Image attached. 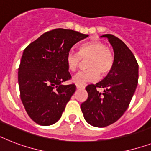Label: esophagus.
<instances>
[{"instance_id":"34e87169","label":"esophagus","mask_w":151,"mask_h":151,"mask_svg":"<svg viewBox=\"0 0 151 151\" xmlns=\"http://www.w3.org/2000/svg\"><path fill=\"white\" fill-rule=\"evenodd\" d=\"M76 87H77V88H78V89H82V88H85V86H84V85H76Z\"/></svg>"}]
</instances>
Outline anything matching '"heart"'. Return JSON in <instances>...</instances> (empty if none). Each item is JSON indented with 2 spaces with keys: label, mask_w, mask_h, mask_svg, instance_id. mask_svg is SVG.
<instances>
[{
  "label": "heart",
  "mask_w": 151,
  "mask_h": 151,
  "mask_svg": "<svg viewBox=\"0 0 151 151\" xmlns=\"http://www.w3.org/2000/svg\"><path fill=\"white\" fill-rule=\"evenodd\" d=\"M87 70L79 72L73 78L76 85H84L92 82L101 76L110 73L114 63V55L102 41H91L81 46L78 52L70 51L66 55V66L71 72H75L82 60H86Z\"/></svg>",
  "instance_id": "b5f03b06"
}]
</instances>
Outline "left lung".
Wrapping results in <instances>:
<instances>
[{"instance_id":"left-lung-1","label":"left lung","mask_w":151,"mask_h":151,"mask_svg":"<svg viewBox=\"0 0 151 151\" xmlns=\"http://www.w3.org/2000/svg\"><path fill=\"white\" fill-rule=\"evenodd\" d=\"M114 52L112 70L103 80L88 85L85 89L88 97L81 109L85 121L92 126L103 128L114 123L124 114L138 84L139 65L125 44L112 34H104ZM98 87L104 89L99 93Z\"/></svg>"}]
</instances>
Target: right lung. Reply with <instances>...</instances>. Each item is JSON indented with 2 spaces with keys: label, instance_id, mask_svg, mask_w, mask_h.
I'll return each mask as SVG.
<instances>
[{
  "label": "right lung",
  "instance_id": "1",
  "mask_svg": "<svg viewBox=\"0 0 151 151\" xmlns=\"http://www.w3.org/2000/svg\"><path fill=\"white\" fill-rule=\"evenodd\" d=\"M88 36L58 28L43 34L24 49L18 72L20 98L37 124L51 125L61 117L76 91L74 84H62L71 78L66 55L76 43Z\"/></svg>",
  "mask_w": 151,
  "mask_h": 151
}]
</instances>
